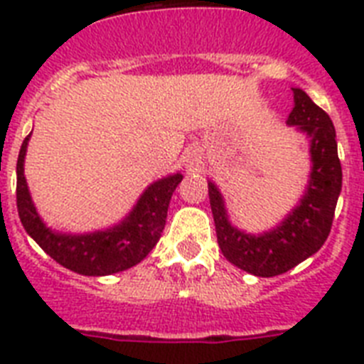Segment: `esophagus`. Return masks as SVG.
<instances>
[{
	"instance_id": "esophagus-1",
	"label": "esophagus",
	"mask_w": 364,
	"mask_h": 364,
	"mask_svg": "<svg viewBox=\"0 0 364 364\" xmlns=\"http://www.w3.org/2000/svg\"><path fill=\"white\" fill-rule=\"evenodd\" d=\"M185 162H187V168L191 171H196L202 168V153H200L196 147H191L187 149V153H185Z\"/></svg>"
}]
</instances>
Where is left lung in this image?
Returning a JSON list of instances; mask_svg holds the SVG:
<instances>
[{"instance_id":"obj_1","label":"left lung","mask_w":364,"mask_h":364,"mask_svg":"<svg viewBox=\"0 0 364 364\" xmlns=\"http://www.w3.org/2000/svg\"><path fill=\"white\" fill-rule=\"evenodd\" d=\"M294 107L289 126H299L310 136L311 173L300 204L270 232L245 234L228 223L219 188L208 183L215 221L217 242L234 266L259 277H274L317 253L333 227L334 210L342 191V166L336 132L325 111L304 90L293 88Z\"/></svg>"}]
</instances>
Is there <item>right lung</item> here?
Listing matches in <instances>:
<instances>
[{"label": "right lung", "mask_w": 364, "mask_h": 364, "mask_svg": "<svg viewBox=\"0 0 364 364\" xmlns=\"http://www.w3.org/2000/svg\"><path fill=\"white\" fill-rule=\"evenodd\" d=\"M26 137L16 160V208L26 232L39 243V247L50 255L64 268L82 276H109L141 262L160 240L164 230L168 205L171 194L181 183V173L159 179L141 194L136 208L121 225L104 232L58 234L45 227L31 202L24 177V156L28 147Z\"/></svg>", "instance_id": "obj_1"}]
</instances>
